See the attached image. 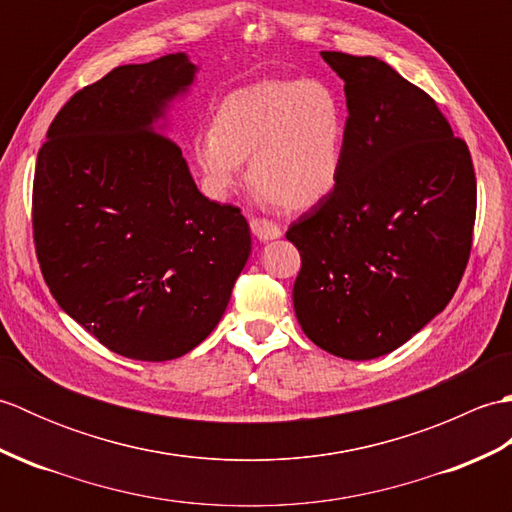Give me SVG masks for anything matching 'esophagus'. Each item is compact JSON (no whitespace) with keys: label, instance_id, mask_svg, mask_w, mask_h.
Returning <instances> with one entry per match:
<instances>
[{"label":"esophagus","instance_id":"obj_1","mask_svg":"<svg viewBox=\"0 0 512 512\" xmlns=\"http://www.w3.org/2000/svg\"><path fill=\"white\" fill-rule=\"evenodd\" d=\"M250 228H253V233L268 242V239H277L281 237V228L275 222H268V220H259V217H253L250 220Z\"/></svg>","mask_w":512,"mask_h":512}]
</instances>
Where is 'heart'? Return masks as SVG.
Here are the masks:
<instances>
[{
  "mask_svg": "<svg viewBox=\"0 0 512 512\" xmlns=\"http://www.w3.org/2000/svg\"><path fill=\"white\" fill-rule=\"evenodd\" d=\"M341 99L323 81L264 79L217 107L215 123L193 138V158L215 198L231 193L250 158L257 200L308 211L334 191L345 147Z\"/></svg>",
  "mask_w": 512,
  "mask_h": 512,
  "instance_id": "obj_1",
  "label": "heart"
}]
</instances>
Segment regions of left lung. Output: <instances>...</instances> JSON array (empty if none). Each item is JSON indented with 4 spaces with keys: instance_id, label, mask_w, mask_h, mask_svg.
Wrapping results in <instances>:
<instances>
[{
    "instance_id": "8db88e82",
    "label": "left lung",
    "mask_w": 512,
    "mask_h": 512,
    "mask_svg": "<svg viewBox=\"0 0 512 512\" xmlns=\"http://www.w3.org/2000/svg\"><path fill=\"white\" fill-rule=\"evenodd\" d=\"M347 132L334 191L288 228L297 321L347 361L394 352L440 314L471 255L477 184L464 140L427 92L376 57L321 52Z\"/></svg>"
}]
</instances>
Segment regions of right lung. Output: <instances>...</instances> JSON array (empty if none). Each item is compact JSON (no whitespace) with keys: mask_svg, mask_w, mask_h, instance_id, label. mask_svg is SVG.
<instances>
[{"mask_svg":"<svg viewBox=\"0 0 512 512\" xmlns=\"http://www.w3.org/2000/svg\"><path fill=\"white\" fill-rule=\"evenodd\" d=\"M198 65H118L61 107L37 156L32 231L65 314L107 350L171 361L209 336L250 255L242 211L195 187L162 134Z\"/></svg>","mask_w":512,"mask_h":512,"instance_id":"obj_1","label":"right lung"}]
</instances>
